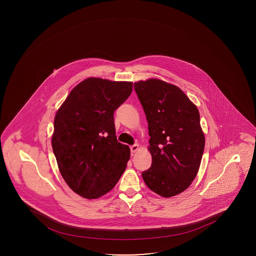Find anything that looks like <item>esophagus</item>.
<instances>
[{"mask_svg":"<svg viewBox=\"0 0 256 256\" xmlns=\"http://www.w3.org/2000/svg\"><path fill=\"white\" fill-rule=\"evenodd\" d=\"M138 150V144H134L132 146H130V152L132 153H135L136 150Z\"/></svg>","mask_w":256,"mask_h":256,"instance_id":"obj_1","label":"esophagus"}]
</instances>
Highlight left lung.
<instances>
[{
  "label": "left lung",
  "instance_id": "obj_1",
  "mask_svg": "<svg viewBox=\"0 0 256 256\" xmlns=\"http://www.w3.org/2000/svg\"><path fill=\"white\" fill-rule=\"evenodd\" d=\"M134 90L148 124L152 156L142 176L156 194L174 196L190 186L200 168L205 146L200 114L178 87L162 80L139 81Z\"/></svg>",
  "mask_w": 256,
  "mask_h": 256
}]
</instances>
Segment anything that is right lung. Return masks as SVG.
Instances as JSON below:
<instances>
[{
    "mask_svg": "<svg viewBox=\"0 0 256 256\" xmlns=\"http://www.w3.org/2000/svg\"><path fill=\"white\" fill-rule=\"evenodd\" d=\"M132 82L88 78L70 92L54 122L52 148L62 176L81 196L111 190L126 168L130 148L118 142L114 114Z\"/></svg>",
    "mask_w": 256,
    "mask_h": 256,
    "instance_id": "right-lung-1",
    "label": "right lung"
}]
</instances>
